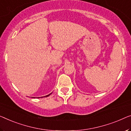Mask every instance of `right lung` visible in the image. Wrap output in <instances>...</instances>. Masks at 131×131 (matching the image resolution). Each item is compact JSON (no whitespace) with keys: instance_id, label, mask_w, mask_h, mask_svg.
I'll use <instances>...</instances> for the list:
<instances>
[{"instance_id":"add662e5","label":"right lung","mask_w":131,"mask_h":131,"mask_svg":"<svg viewBox=\"0 0 131 131\" xmlns=\"http://www.w3.org/2000/svg\"><path fill=\"white\" fill-rule=\"evenodd\" d=\"M50 94H51V93H50ZM50 94H49V95H47V96H49V95H50ZM45 97V96H44Z\"/></svg>"}]
</instances>
